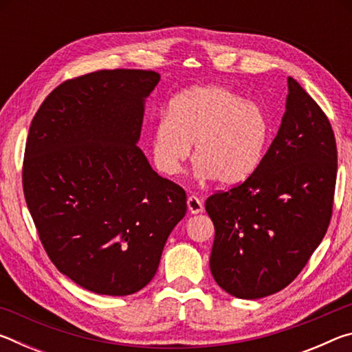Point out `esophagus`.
<instances>
[{
	"label": "esophagus",
	"instance_id": "1",
	"mask_svg": "<svg viewBox=\"0 0 352 352\" xmlns=\"http://www.w3.org/2000/svg\"><path fill=\"white\" fill-rule=\"evenodd\" d=\"M188 210L190 214H199L204 211V204H201V200L199 197H195V195H189L188 197Z\"/></svg>",
	"mask_w": 352,
	"mask_h": 352
}]
</instances>
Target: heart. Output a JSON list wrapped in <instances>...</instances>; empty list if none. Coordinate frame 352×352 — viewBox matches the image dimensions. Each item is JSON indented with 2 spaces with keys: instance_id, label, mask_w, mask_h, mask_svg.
I'll return each instance as SVG.
<instances>
[{
  "instance_id": "obj_1",
  "label": "heart",
  "mask_w": 352,
  "mask_h": 352,
  "mask_svg": "<svg viewBox=\"0 0 352 352\" xmlns=\"http://www.w3.org/2000/svg\"><path fill=\"white\" fill-rule=\"evenodd\" d=\"M270 135L261 104L225 87H194L177 94L155 124L152 158L158 172L174 177L195 144V177L236 186L259 169Z\"/></svg>"
}]
</instances>
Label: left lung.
Returning <instances> with one entry per match:
<instances>
[{
	"label": "left lung",
	"instance_id": "obj_1",
	"mask_svg": "<svg viewBox=\"0 0 352 352\" xmlns=\"http://www.w3.org/2000/svg\"><path fill=\"white\" fill-rule=\"evenodd\" d=\"M259 169L239 186L208 197L216 230L212 278L241 300L276 294L307 264L329 226L337 147L329 121L295 79Z\"/></svg>",
	"mask_w": 352,
	"mask_h": 352
}]
</instances>
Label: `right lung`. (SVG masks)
<instances>
[{
	"label": "right lung",
	"instance_id": "1",
	"mask_svg": "<svg viewBox=\"0 0 352 352\" xmlns=\"http://www.w3.org/2000/svg\"><path fill=\"white\" fill-rule=\"evenodd\" d=\"M160 74L102 69L58 85L32 119L23 189L40 241L58 272L99 295L152 281L184 190L136 146Z\"/></svg>",
	"mask_w": 352,
	"mask_h": 352
}]
</instances>
